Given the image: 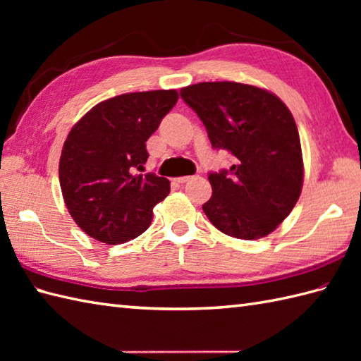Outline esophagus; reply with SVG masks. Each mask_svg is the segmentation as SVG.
<instances>
[{
    "label": "esophagus",
    "mask_w": 361,
    "mask_h": 361,
    "mask_svg": "<svg viewBox=\"0 0 361 361\" xmlns=\"http://www.w3.org/2000/svg\"><path fill=\"white\" fill-rule=\"evenodd\" d=\"M194 176H178V178H175V181L178 183V185H185V183L192 181Z\"/></svg>",
    "instance_id": "34e87169"
}]
</instances>
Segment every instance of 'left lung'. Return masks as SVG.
<instances>
[{
  "instance_id": "8db88e82",
  "label": "left lung",
  "mask_w": 361,
  "mask_h": 361,
  "mask_svg": "<svg viewBox=\"0 0 361 361\" xmlns=\"http://www.w3.org/2000/svg\"><path fill=\"white\" fill-rule=\"evenodd\" d=\"M180 93L212 147L234 157L228 171L208 176L206 217L235 239L273 233L295 208L304 178L301 141L287 105L270 91L237 82H202Z\"/></svg>"
}]
</instances>
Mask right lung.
Returning a JSON list of instances; mask_svg holds the SVG:
<instances>
[{"label":"right lung","instance_id":"right-lung-1","mask_svg":"<svg viewBox=\"0 0 361 361\" xmlns=\"http://www.w3.org/2000/svg\"><path fill=\"white\" fill-rule=\"evenodd\" d=\"M176 101L175 90L121 94L93 106L68 133L59 180L66 208L83 233L118 245L150 226L153 206L171 192V181L135 172L149 158L145 141Z\"/></svg>","mask_w":361,"mask_h":361}]
</instances>
